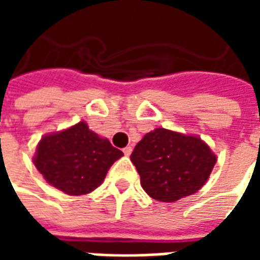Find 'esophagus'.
<instances>
[{
    "label": "esophagus",
    "mask_w": 260,
    "mask_h": 260,
    "mask_svg": "<svg viewBox=\"0 0 260 260\" xmlns=\"http://www.w3.org/2000/svg\"><path fill=\"white\" fill-rule=\"evenodd\" d=\"M122 152H124L125 156H129L131 153H132V147H131V146L124 147V149H122Z\"/></svg>",
    "instance_id": "esophagus-1"
}]
</instances>
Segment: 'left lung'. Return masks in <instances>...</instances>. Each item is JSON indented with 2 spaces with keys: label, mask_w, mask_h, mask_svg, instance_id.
<instances>
[{
  "label": "left lung",
  "mask_w": 260,
  "mask_h": 260,
  "mask_svg": "<svg viewBox=\"0 0 260 260\" xmlns=\"http://www.w3.org/2000/svg\"><path fill=\"white\" fill-rule=\"evenodd\" d=\"M216 154L199 136L156 128L143 136L131 154L147 195L160 202H177L205 185Z\"/></svg>",
  "instance_id": "obj_1"
}]
</instances>
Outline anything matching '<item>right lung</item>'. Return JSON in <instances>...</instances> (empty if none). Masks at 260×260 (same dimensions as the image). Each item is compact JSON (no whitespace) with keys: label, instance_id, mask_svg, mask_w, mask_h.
Returning a JSON list of instances; mask_svg holds the SVG:
<instances>
[{"label":"right lung","instance_id":"add662e5","mask_svg":"<svg viewBox=\"0 0 260 260\" xmlns=\"http://www.w3.org/2000/svg\"><path fill=\"white\" fill-rule=\"evenodd\" d=\"M122 156L108 139L80 121L68 129L43 136L33 163L50 185L78 196L102 185L108 169Z\"/></svg>","mask_w":260,"mask_h":260}]
</instances>
